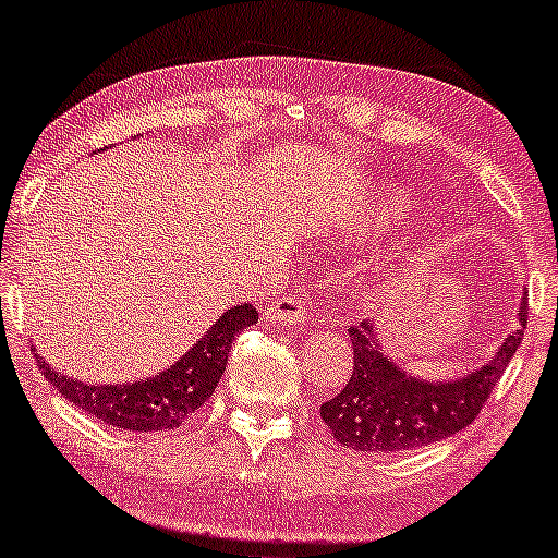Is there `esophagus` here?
<instances>
[{
  "instance_id": "1",
  "label": "esophagus",
  "mask_w": 558,
  "mask_h": 558,
  "mask_svg": "<svg viewBox=\"0 0 558 558\" xmlns=\"http://www.w3.org/2000/svg\"><path fill=\"white\" fill-rule=\"evenodd\" d=\"M265 319L270 323H283V325H306L310 323V306L301 296H288L275 301L265 310Z\"/></svg>"
}]
</instances>
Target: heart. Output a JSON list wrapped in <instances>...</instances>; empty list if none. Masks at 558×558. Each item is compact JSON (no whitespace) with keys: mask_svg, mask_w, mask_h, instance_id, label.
Here are the masks:
<instances>
[{"mask_svg":"<svg viewBox=\"0 0 558 558\" xmlns=\"http://www.w3.org/2000/svg\"><path fill=\"white\" fill-rule=\"evenodd\" d=\"M388 215H393V204H383L380 209H375V213L364 217V230L373 233V230H380L383 226H388Z\"/></svg>","mask_w":558,"mask_h":558,"instance_id":"1","label":"heart"}]
</instances>
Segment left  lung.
Masks as SVG:
<instances>
[{
	"instance_id": "1",
	"label": "left lung",
	"mask_w": 558,
	"mask_h": 558,
	"mask_svg": "<svg viewBox=\"0 0 558 558\" xmlns=\"http://www.w3.org/2000/svg\"><path fill=\"white\" fill-rule=\"evenodd\" d=\"M520 328L504 338L496 354L453 380H425L386 354L373 323L349 328L354 373L338 396L319 407L332 438L345 448L396 453L451 438L472 425L520 349L527 325V299L517 310Z\"/></svg>"
}]
</instances>
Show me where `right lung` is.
<instances>
[{
  "label": "right lung",
  "mask_w": 558,
  "mask_h": 558,
  "mask_svg": "<svg viewBox=\"0 0 558 558\" xmlns=\"http://www.w3.org/2000/svg\"><path fill=\"white\" fill-rule=\"evenodd\" d=\"M257 319L259 315L252 304L230 306L181 360L162 373L136 383H112V386L94 383L92 386L78 377L57 373L44 356H38V367L60 390L62 399L75 403L105 425L136 433L172 430V427H181L215 393L217 383L226 373L230 343Z\"/></svg>",
  "instance_id": "obj_1"
}]
</instances>
